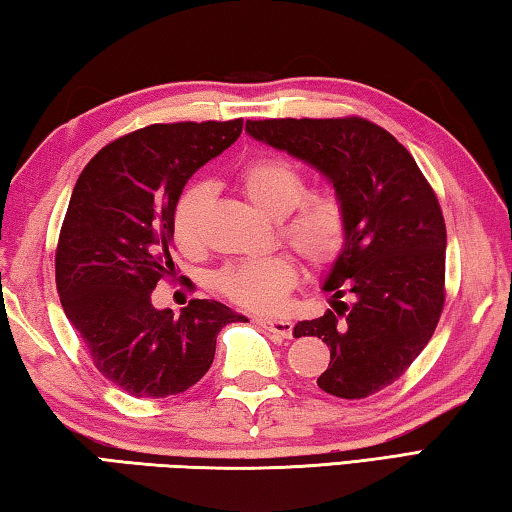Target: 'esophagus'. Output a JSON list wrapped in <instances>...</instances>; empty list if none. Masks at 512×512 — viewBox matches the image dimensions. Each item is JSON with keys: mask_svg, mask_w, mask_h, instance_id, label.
Instances as JSON below:
<instances>
[{"mask_svg": "<svg viewBox=\"0 0 512 512\" xmlns=\"http://www.w3.org/2000/svg\"><path fill=\"white\" fill-rule=\"evenodd\" d=\"M257 323L268 329V332L282 336V339H291L293 334V323L287 318H257Z\"/></svg>", "mask_w": 512, "mask_h": 512, "instance_id": "1", "label": "esophagus"}]
</instances>
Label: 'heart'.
<instances>
[{"label": "heart", "instance_id": "heart-1", "mask_svg": "<svg viewBox=\"0 0 512 512\" xmlns=\"http://www.w3.org/2000/svg\"><path fill=\"white\" fill-rule=\"evenodd\" d=\"M239 187L259 212L280 221V239L309 266L325 268L348 244V212L336 196H307V180L282 158H255L239 171ZM205 185H189L171 212V235L176 246L194 255L203 246L201 219L207 205ZM298 271L287 255H273L232 264L216 275V289L237 307L273 314L280 309Z\"/></svg>", "mask_w": 512, "mask_h": 512}]
</instances>
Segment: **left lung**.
<instances>
[{
    "mask_svg": "<svg viewBox=\"0 0 512 512\" xmlns=\"http://www.w3.org/2000/svg\"><path fill=\"white\" fill-rule=\"evenodd\" d=\"M246 131L323 173L348 212V244L323 284L334 309L300 320L293 336L327 343L329 366L318 377L325 393L363 400L404 375L443 314L438 198L413 155L368 119H248ZM345 290L352 303L340 300Z\"/></svg>",
    "mask_w": 512,
    "mask_h": 512,
    "instance_id": "8db88e82",
    "label": "left lung"
}]
</instances>
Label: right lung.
<instances>
[{
	"mask_svg": "<svg viewBox=\"0 0 512 512\" xmlns=\"http://www.w3.org/2000/svg\"><path fill=\"white\" fill-rule=\"evenodd\" d=\"M244 121H180L128 133L76 180L56 248L60 302L103 377L133 397H167L210 370L216 334L246 320L216 300L173 316L151 293L176 271L171 212L187 180L237 142Z\"/></svg>",
	"mask_w": 512,
	"mask_h": 512,
	"instance_id": "add662e5",
	"label": "right lung"
}]
</instances>
